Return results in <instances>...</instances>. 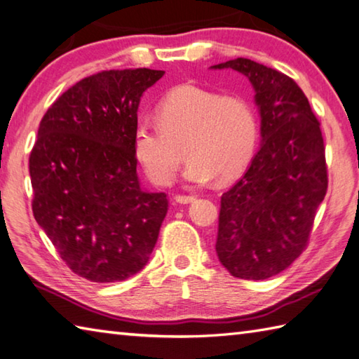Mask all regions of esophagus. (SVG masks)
Instances as JSON below:
<instances>
[{"label":"esophagus","instance_id":"34e87169","mask_svg":"<svg viewBox=\"0 0 359 359\" xmlns=\"http://www.w3.org/2000/svg\"><path fill=\"white\" fill-rule=\"evenodd\" d=\"M175 200H177V203H181V204H189L195 201V196L192 195H177L175 196Z\"/></svg>","mask_w":359,"mask_h":359}]
</instances>
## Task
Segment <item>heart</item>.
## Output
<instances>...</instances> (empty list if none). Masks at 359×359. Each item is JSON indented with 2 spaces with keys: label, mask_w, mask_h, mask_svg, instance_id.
<instances>
[{
  "label": "heart",
  "mask_w": 359,
  "mask_h": 359,
  "mask_svg": "<svg viewBox=\"0 0 359 359\" xmlns=\"http://www.w3.org/2000/svg\"><path fill=\"white\" fill-rule=\"evenodd\" d=\"M156 119L159 126L142 121L133 131L135 158L156 186L173 181L181 163L177 145L184 141V178L192 184L238 177L257 149V111L241 94L180 85L159 100Z\"/></svg>",
  "instance_id": "heart-1"
}]
</instances>
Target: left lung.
<instances>
[{
	"mask_svg": "<svg viewBox=\"0 0 359 359\" xmlns=\"http://www.w3.org/2000/svg\"><path fill=\"white\" fill-rule=\"evenodd\" d=\"M212 68L250 79L262 135L251 165L222 195L215 251L233 277L263 280L287 269L309 243L328 186L324 137L291 77L241 57Z\"/></svg>",
	"mask_w": 359,
	"mask_h": 359,
	"instance_id": "1",
	"label": "left lung"
}]
</instances>
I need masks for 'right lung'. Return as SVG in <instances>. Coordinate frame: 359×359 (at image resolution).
Returning <instances> with one entry per match:
<instances>
[{
	"label": "right lung",
	"instance_id": "1",
	"mask_svg": "<svg viewBox=\"0 0 359 359\" xmlns=\"http://www.w3.org/2000/svg\"><path fill=\"white\" fill-rule=\"evenodd\" d=\"M164 71L109 69L65 91L29 156L32 212L72 273L121 282L147 265L169 209L142 189L133 131L144 91Z\"/></svg>",
	"mask_w": 359,
	"mask_h": 359
}]
</instances>
